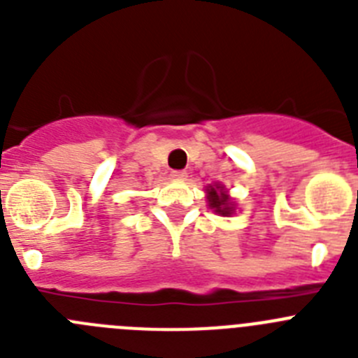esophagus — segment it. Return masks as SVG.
<instances>
[{
	"instance_id": "1",
	"label": "esophagus",
	"mask_w": 358,
	"mask_h": 358,
	"mask_svg": "<svg viewBox=\"0 0 358 358\" xmlns=\"http://www.w3.org/2000/svg\"><path fill=\"white\" fill-rule=\"evenodd\" d=\"M170 176H172L173 179H177V181H182V179H186V176H188V173H186V170H173Z\"/></svg>"
}]
</instances>
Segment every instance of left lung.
<instances>
[{"instance_id": "1", "label": "left lung", "mask_w": 358, "mask_h": 358, "mask_svg": "<svg viewBox=\"0 0 358 358\" xmlns=\"http://www.w3.org/2000/svg\"><path fill=\"white\" fill-rule=\"evenodd\" d=\"M208 201H210V208L215 210L217 213L224 215V217H229L233 213V204H231L229 197L224 194L222 186H210L208 188Z\"/></svg>"}]
</instances>
